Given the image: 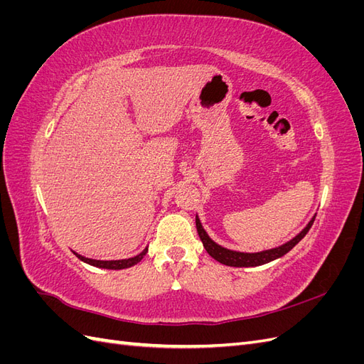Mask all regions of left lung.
<instances>
[{
	"label": "left lung",
	"instance_id": "1",
	"mask_svg": "<svg viewBox=\"0 0 364 364\" xmlns=\"http://www.w3.org/2000/svg\"><path fill=\"white\" fill-rule=\"evenodd\" d=\"M314 218L316 217H313L310 222H308V225L301 230V232L297 234L293 240L287 241L285 245H282L279 247H274V249H269V250L255 252V253L237 252V250H230V249H226L223 246L217 245L215 241L209 238V235L206 234V230L203 229L200 220L197 215H196V228H197V232H199V237L203 243V247L215 261L225 264V266H230V267H257V266H262V264H267L277 258H281L285 255V253L290 252L306 235V232L310 230V228L314 223Z\"/></svg>",
	"mask_w": 364,
	"mask_h": 364
}]
</instances>
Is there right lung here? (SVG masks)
Wrapping results in <instances>:
<instances>
[{
    "label": "right lung",
    "mask_w": 364,
    "mask_h": 364,
    "mask_svg": "<svg viewBox=\"0 0 364 364\" xmlns=\"http://www.w3.org/2000/svg\"><path fill=\"white\" fill-rule=\"evenodd\" d=\"M147 247L142 250L139 255L134 257V258H127V259H112V261H102V259H91V258H85L82 255H79V253L74 252V255L82 259L83 262L86 264H91V266L94 267H100V269H109V270H121V269H127V267H132L135 266V264H138L142 258H144V255L147 253Z\"/></svg>",
    "instance_id": "obj_1"
}]
</instances>
